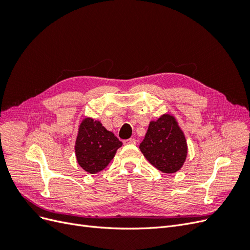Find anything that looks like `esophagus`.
Listing matches in <instances>:
<instances>
[{
	"label": "esophagus",
	"mask_w": 250,
	"mask_h": 250,
	"mask_svg": "<svg viewBox=\"0 0 250 250\" xmlns=\"http://www.w3.org/2000/svg\"><path fill=\"white\" fill-rule=\"evenodd\" d=\"M124 144H125V145H128V144H133V145H134V144H137V140L133 139V138L127 139V140L124 141Z\"/></svg>",
	"instance_id": "1"
}]
</instances>
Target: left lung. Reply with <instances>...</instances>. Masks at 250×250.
<instances>
[{"mask_svg": "<svg viewBox=\"0 0 250 250\" xmlns=\"http://www.w3.org/2000/svg\"><path fill=\"white\" fill-rule=\"evenodd\" d=\"M140 149L149 163L164 173H175L186 161L188 146L175 118L163 115L150 122Z\"/></svg>", "mask_w": 250, "mask_h": 250, "instance_id": "8db88e82", "label": "left lung"}]
</instances>
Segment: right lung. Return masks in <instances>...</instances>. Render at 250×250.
I'll return each instance as SVG.
<instances>
[{
	"label": "right lung",
	"mask_w": 250,
	"mask_h": 250,
	"mask_svg": "<svg viewBox=\"0 0 250 250\" xmlns=\"http://www.w3.org/2000/svg\"><path fill=\"white\" fill-rule=\"evenodd\" d=\"M121 146L122 142L99 121L86 118L79 126L75 152L80 167L95 174L106 167Z\"/></svg>",
	"instance_id": "1"
}]
</instances>
